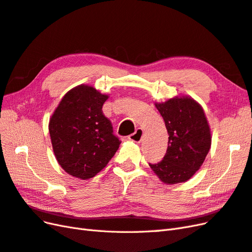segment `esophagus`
<instances>
[{
    "mask_svg": "<svg viewBox=\"0 0 252 252\" xmlns=\"http://www.w3.org/2000/svg\"><path fill=\"white\" fill-rule=\"evenodd\" d=\"M143 134H144L143 129L138 128L135 130L134 133H131L130 135L128 136V140L129 141H132V142H135V143H140L142 141V139H143Z\"/></svg>",
    "mask_w": 252,
    "mask_h": 252,
    "instance_id": "obj_1",
    "label": "esophagus"
}]
</instances>
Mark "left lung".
<instances>
[{"instance_id":"obj_1","label":"left lung","mask_w":252,"mask_h":252,"mask_svg":"<svg viewBox=\"0 0 252 252\" xmlns=\"http://www.w3.org/2000/svg\"><path fill=\"white\" fill-rule=\"evenodd\" d=\"M168 131V148L161 162L149 164L165 184L188 181L200 169L211 146V133L202 106L189 96L156 103Z\"/></svg>"}]
</instances>
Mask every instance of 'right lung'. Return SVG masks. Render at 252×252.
Listing matches in <instances>:
<instances>
[{
    "mask_svg": "<svg viewBox=\"0 0 252 252\" xmlns=\"http://www.w3.org/2000/svg\"><path fill=\"white\" fill-rule=\"evenodd\" d=\"M108 98L88 85L72 88L63 96L49 121L53 152L61 167L74 178H94L108 164L121 141L104 116Z\"/></svg>",
    "mask_w": 252,
    "mask_h": 252,
    "instance_id": "right-lung-1",
    "label": "right lung"
}]
</instances>
